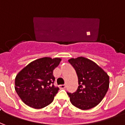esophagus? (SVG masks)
I'll list each match as a JSON object with an SVG mask.
<instances>
[{
    "label": "esophagus",
    "instance_id": "esophagus-1",
    "mask_svg": "<svg viewBox=\"0 0 125 125\" xmlns=\"http://www.w3.org/2000/svg\"><path fill=\"white\" fill-rule=\"evenodd\" d=\"M59 88L60 89H65L66 88V85H60Z\"/></svg>",
    "mask_w": 125,
    "mask_h": 125
}]
</instances>
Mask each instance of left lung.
<instances>
[{"mask_svg": "<svg viewBox=\"0 0 125 125\" xmlns=\"http://www.w3.org/2000/svg\"><path fill=\"white\" fill-rule=\"evenodd\" d=\"M68 62L78 78L76 92L67 93L71 104L82 110L94 107L102 102L109 86V77L97 64L85 57L72 58Z\"/></svg>", "mask_w": 125, "mask_h": 125, "instance_id": "1", "label": "left lung"}]
</instances>
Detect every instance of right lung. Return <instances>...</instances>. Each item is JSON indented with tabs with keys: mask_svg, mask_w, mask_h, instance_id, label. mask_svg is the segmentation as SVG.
Instances as JSON below:
<instances>
[{
	"mask_svg": "<svg viewBox=\"0 0 125 125\" xmlns=\"http://www.w3.org/2000/svg\"><path fill=\"white\" fill-rule=\"evenodd\" d=\"M61 61L60 58H41L28 64L16 75L15 90L24 104L41 109L52 103L59 90L53 85L52 73Z\"/></svg>",
	"mask_w": 125,
	"mask_h": 125,
	"instance_id": "1",
	"label": "right lung"
}]
</instances>
